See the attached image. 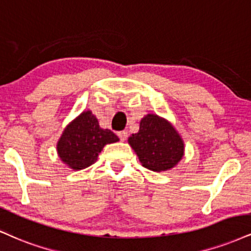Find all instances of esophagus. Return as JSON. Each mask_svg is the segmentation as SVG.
Masks as SVG:
<instances>
[{
  "label": "esophagus",
  "instance_id": "1",
  "mask_svg": "<svg viewBox=\"0 0 251 251\" xmlns=\"http://www.w3.org/2000/svg\"><path fill=\"white\" fill-rule=\"evenodd\" d=\"M118 137L122 141H125L126 138H127V131H120L118 132Z\"/></svg>",
  "mask_w": 251,
  "mask_h": 251
}]
</instances>
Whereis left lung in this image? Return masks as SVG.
<instances>
[{"label":"left lung","instance_id":"1","mask_svg":"<svg viewBox=\"0 0 251 251\" xmlns=\"http://www.w3.org/2000/svg\"><path fill=\"white\" fill-rule=\"evenodd\" d=\"M128 144L144 167L154 172L173 168L185 151L176 129L156 114H147L141 119L139 132L128 138Z\"/></svg>","mask_w":251,"mask_h":251}]
</instances>
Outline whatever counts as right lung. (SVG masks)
<instances>
[{
  "mask_svg": "<svg viewBox=\"0 0 251 251\" xmlns=\"http://www.w3.org/2000/svg\"><path fill=\"white\" fill-rule=\"evenodd\" d=\"M118 140L112 131L99 126L91 111H84L64 128L57 143V152L64 164L79 171L95 164L105 145Z\"/></svg>",
  "mask_w": 251,
  "mask_h": 251,
  "instance_id": "1",
  "label": "right lung"
}]
</instances>
